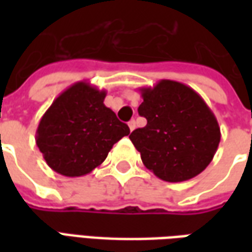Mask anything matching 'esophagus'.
<instances>
[{
    "label": "esophagus",
    "mask_w": 252,
    "mask_h": 252,
    "mask_svg": "<svg viewBox=\"0 0 252 252\" xmlns=\"http://www.w3.org/2000/svg\"><path fill=\"white\" fill-rule=\"evenodd\" d=\"M128 126H129V131H133L135 129V126H136V123H135V120H131L129 123H128Z\"/></svg>",
    "instance_id": "1"
}]
</instances>
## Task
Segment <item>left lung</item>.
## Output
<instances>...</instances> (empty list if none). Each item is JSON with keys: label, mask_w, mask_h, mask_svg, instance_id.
I'll use <instances>...</instances> for the list:
<instances>
[{"label": "left lung", "mask_w": 252, "mask_h": 252, "mask_svg": "<svg viewBox=\"0 0 252 252\" xmlns=\"http://www.w3.org/2000/svg\"><path fill=\"white\" fill-rule=\"evenodd\" d=\"M139 115L147 126L129 135L144 166L158 178L182 182L206 169L220 143V126L200 94L184 83L159 81L140 88Z\"/></svg>", "instance_id": "8db88e82"}]
</instances>
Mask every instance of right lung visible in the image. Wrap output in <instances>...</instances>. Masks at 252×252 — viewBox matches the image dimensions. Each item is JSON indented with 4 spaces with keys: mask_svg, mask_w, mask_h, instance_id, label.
I'll list each match as a JSON object with an SVG mask.
<instances>
[{
    "mask_svg": "<svg viewBox=\"0 0 252 252\" xmlns=\"http://www.w3.org/2000/svg\"><path fill=\"white\" fill-rule=\"evenodd\" d=\"M105 90L77 82L54 99L36 129L47 164L64 177H82L104 162L129 128L105 106Z\"/></svg>",
    "mask_w": 252,
    "mask_h": 252,
    "instance_id": "obj_1",
    "label": "right lung"
}]
</instances>
